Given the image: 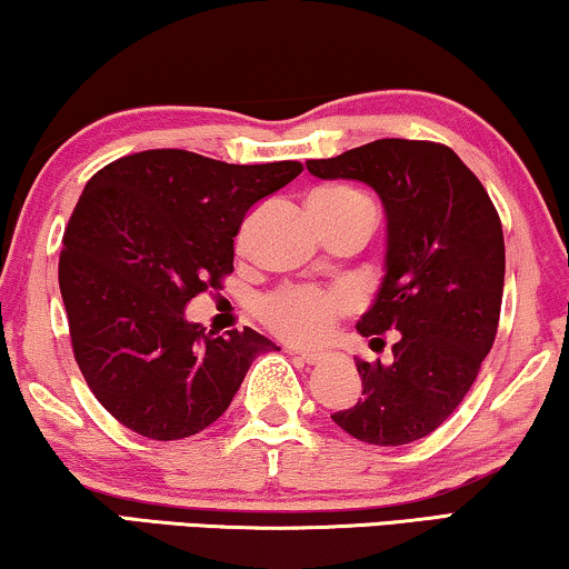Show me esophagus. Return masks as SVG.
<instances>
[{
  "mask_svg": "<svg viewBox=\"0 0 569 569\" xmlns=\"http://www.w3.org/2000/svg\"><path fill=\"white\" fill-rule=\"evenodd\" d=\"M291 353L293 356H301L309 366H315V363H319L325 358L322 353H317V350H301V348H291Z\"/></svg>",
  "mask_w": 569,
  "mask_h": 569,
  "instance_id": "obj_1",
  "label": "esophagus"
}]
</instances>
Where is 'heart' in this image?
Segmentation results:
<instances>
[{
	"label": "heart",
	"instance_id": "heart-1",
	"mask_svg": "<svg viewBox=\"0 0 569 569\" xmlns=\"http://www.w3.org/2000/svg\"><path fill=\"white\" fill-rule=\"evenodd\" d=\"M311 208L325 216L373 213V203L353 188H322L311 196ZM353 307V296L342 288L288 286L260 301V317L291 342L311 346L330 335L335 319Z\"/></svg>",
	"mask_w": 569,
	"mask_h": 569
}]
</instances>
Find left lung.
Listing matches in <instances>:
<instances>
[{
  "mask_svg": "<svg viewBox=\"0 0 569 569\" xmlns=\"http://www.w3.org/2000/svg\"><path fill=\"white\" fill-rule=\"evenodd\" d=\"M322 180H358L387 213L383 278L356 330L391 363L356 361L363 399L332 420L373 446L420 441L475 383L500 322L506 242L500 216L453 149L379 139L332 159H309Z\"/></svg>",
  "mask_w": 569,
  "mask_h": 569,
  "instance_id": "8db88e82",
  "label": "left lung"
}]
</instances>
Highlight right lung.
I'll use <instances>...</instances> for the list:
<instances>
[{"instance_id":"1","label":"right lung","mask_w":569,"mask_h":569,"mask_svg":"<svg viewBox=\"0 0 569 569\" xmlns=\"http://www.w3.org/2000/svg\"><path fill=\"white\" fill-rule=\"evenodd\" d=\"M299 172V162L149 149L87 182L63 231L59 286L79 371L121 426L154 441L201 433L254 358L281 350L250 327L206 332L186 307L234 270L244 213Z\"/></svg>"}]
</instances>
